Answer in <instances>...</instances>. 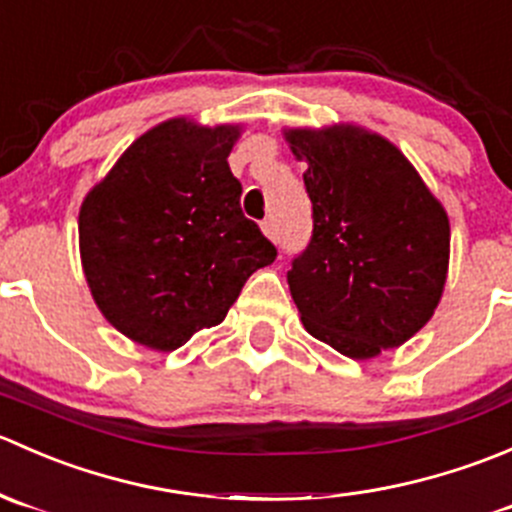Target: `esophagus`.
<instances>
[{
  "label": "esophagus",
  "instance_id": "1",
  "mask_svg": "<svg viewBox=\"0 0 512 512\" xmlns=\"http://www.w3.org/2000/svg\"><path fill=\"white\" fill-rule=\"evenodd\" d=\"M262 230H265V235L270 237L272 242L280 240V227H277L275 218H265V220H262Z\"/></svg>",
  "mask_w": 512,
  "mask_h": 512
}]
</instances>
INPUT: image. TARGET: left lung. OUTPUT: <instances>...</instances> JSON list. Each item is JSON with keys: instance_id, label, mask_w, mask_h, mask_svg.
<instances>
[{"instance_id": "1", "label": "left lung", "mask_w": 512, "mask_h": 512, "mask_svg": "<svg viewBox=\"0 0 512 512\" xmlns=\"http://www.w3.org/2000/svg\"><path fill=\"white\" fill-rule=\"evenodd\" d=\"M287 141L307 163L312 200V237L287 272L304 327L352 359L399 347L431 319L446 285V210L376 133L289 131Z\"/></svg>"}]
</instances>
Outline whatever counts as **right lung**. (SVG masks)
I'll return each instance as SVG.
<instances>
[{"instance_id":"right-lung-1","label":"right lung","mask_w":512,"mask_h":512,"mask_svg":"<svg viewBox=\"0 0 512 512\" xmlns=\"http://www.w3.org/2000/svg\"><path fill=\"white\" fill-rule=\"evenodd\" d=\"M237 128L168 121L138 138L86 195L81 262L103 317L160 352L225 319L277 247L240 208L227 156Z\"/></svg>"}]
</instances>
